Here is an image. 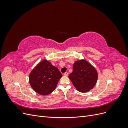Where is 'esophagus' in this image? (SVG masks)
Here are the masks:
<instances>
[{"instance_id": "34e87169", "label": "esophagus", "mask_w": 128, "mask_h": 128, "mask_svg": "<svg viewBox=\"0 0 128 128\" xmlns=\"http://www.w3.org/2000/svg\"><path fill=\"white\" fill-rule=\"evenodd\" d=\"M64 75L65 76H68V72H64Z\"/></svg>"}]
</instances>
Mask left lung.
I'll return each instance as SVG.
<instances>
[{
    "instance_id": "left-lung-1",
    "label": "left lung",
    "mask_w": 128,
    "mask_h": 128,
    "mask_svg": "<svg viewBox=\"0 0 128 128\" xmlns=\"http://www.w3.org/2000/svg\"><path fill=\"white\" fill-rule=\"evenodd\" d=\"M77 90L86 92L94 88L98 79V73L95 68L86 60L76 61L73 65V70L69 75Z\"/></svg>"
}]
</instances>
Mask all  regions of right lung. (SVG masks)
Returning a JSON list of instances; mask_svg holds the SVG:
<instances>
[{
  "label": "right lung",
  "mask_w": 128,
  "mask_h": 128,
  "mask_svg": "<svg viewBox=\"0 0 128 128\" xmlns=\"http://www.w3.org/2000/svg\"><path fill=\"white\" fill-rule=\"evenodd\" d=\"M62 76L58 68L45 59L32 69L29 80L31 86L37 94L48 95L55 90Z\"/></svg>",
  "instance_id": "right-lung-1"
}]
</instances>
